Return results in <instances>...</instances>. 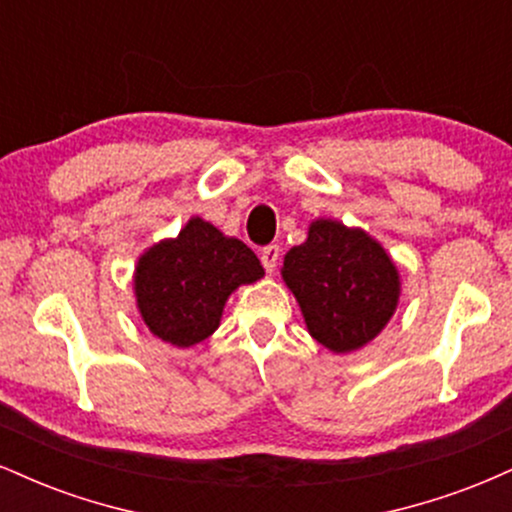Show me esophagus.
<instances>
[{
    "mask_svg": "<svg viewBox=\"0 0 512 512\" xmlns=\"http://www.w3.org/2000/svg\"><path fill=\"white\" fill-rule=\"evenodd\" d=\"M279 245H267V248H262L260 252V260L264 264V269H267L269 274L274 272L276 269V262H279Z\"/></svg>",
    "mask_w": 512,
    "mask_h": 512,
    "instance_id": "esophagus-1",
    "label": "esophagus"
}]
</instances>
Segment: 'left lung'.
<instances>
[{"mask_svg":"<svg viewBox=\"0 0 512 512\" xmlns=\"http://www.w3.org/2000/svg\"><path fill=\"white\" fill-rule=\"evenodd\" d=\"M281 274L310 334L337 354L368 344L397 308L395 264L373 238L337 221H315L308 240L286 252Z\"/></svg>","mask_w":512,"mask_h":512,"instance_id":"8db88e82","label":"left lung"}]
</instances>
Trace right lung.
<instances>
[{"mask_svg": "<svg viewBox=\"0 0 512 512\" xmlns=\"http://www.w3.org/2000/svg\"><path fill=\"white\" fill-rule=\"evenodd\" d=\"M264 274L248 245L192 219L175 240L139 260L134 291L149 330L173 346H192L219 327L231 291Z\"/></svg>", "mask_w": 512, "mask_h": 512, "instance_id": "right-lung-1", "label": "right lung"}]
</instances>
